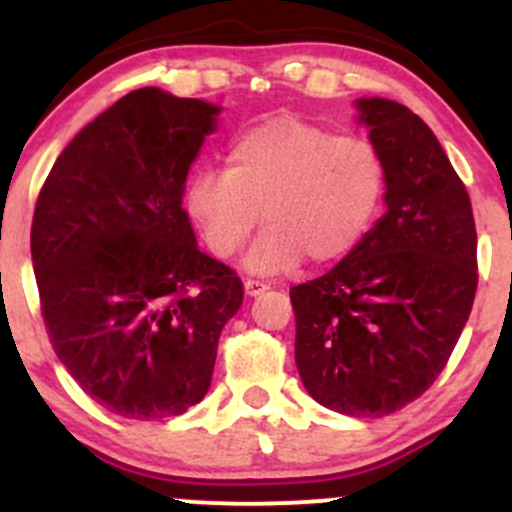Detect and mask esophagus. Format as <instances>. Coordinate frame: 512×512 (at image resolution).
<instances>
[{
  "instance_id": "34e87169",
  "label": "esophagus",
  "mask_w": 512,
  "mask_h": 512,
  "mask_svg": "<svg viewBox=\"0 0 512 512\" xmlns=\"http://www.w3.org/2000/svg\"><path fill=\"white\" fill-rule=\"evenodd\" d=\"M265 289H270V285L262 280H245V292L250 294V297H257V294H262Z\"/></svg>"
}]
</instances>
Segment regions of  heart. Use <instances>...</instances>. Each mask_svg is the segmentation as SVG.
Returning <instances> with one entry per match:
<instances>
[{
  "mask_svg": "<svg viewBox=\"0 0 512 512\" xmlns=\"http://www.w3.org/2000/svg\"><path fill=\"white\" fill-rule=\"evenodd\" d=\"M225 160L227 168H203L190 178L185 210L220 260L235 257L265 220L247 255L250 272H289L304 257L312 265L342 260L384 210L386 160L356 133L270 118L242 131Z\"/></svg>",
  "mask_w": 512,
  "mask_h": 512,
  "instance_id": "obj_1",
  "label": "heart"
}]
</instances>
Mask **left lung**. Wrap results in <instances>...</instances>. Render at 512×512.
I'll return each instance as SVG.
<instances>
[{"instance_id":"left-lung-1","label":"left lung","mask_w":512,"mask_h":512,"mask_svg":"<svg viewBox=\"0 0 512 512\" xmlns=\"http://www.w3.org/2000/svg\"><path fill=\"white\" fill-rule=\"evenodd\" d=\"M389 170L384 218L334 270L289 289L294 361L327 409H404L448 364L478 287L471 198L431 128L406 106L361 98Z\"/></svg>"}]
</instances>
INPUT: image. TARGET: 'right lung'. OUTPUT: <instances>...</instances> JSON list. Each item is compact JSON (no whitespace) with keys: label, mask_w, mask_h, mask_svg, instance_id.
Segmentation results:
<instances>
[{"label":"right lung","mask_w":512,"mask_h":512,"mask_svg":"<svg viewBox=\"0 0 512 512\" xmlns=\"http://www.w3.org/2000/svg\"><path fill=\"white\" fill-rule=\"evenodd\" d=\"M220 108L146 86L81 128L36 198L32 262L61 364L103 409L178 416L213 379L242 280L198 250L183 185Z\"/></svg>","instance_id":"1"}]
</instances>
